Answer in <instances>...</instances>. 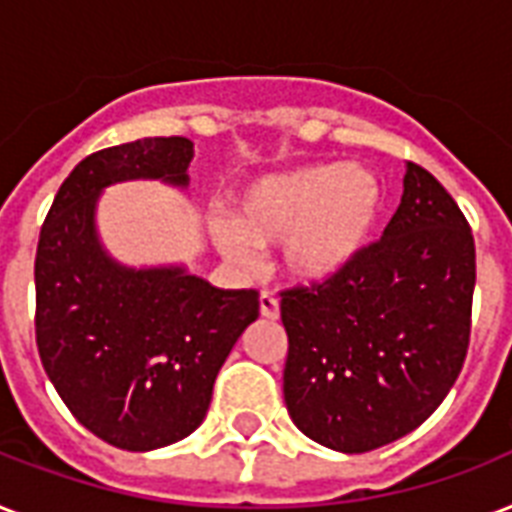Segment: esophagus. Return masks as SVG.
<instances>
[{
    "label": "esophagus",
    "mask_w": 512,
    "mask_h": 512,
    "mask_svg": "<svg viewBox=\"0 0 512 512\" xmlns=\"http://www.w3.org/2000/svg\"><path fill=\"white\" fill-rule=\"evenodd\" d=\"M260 313L271 321L279 319V300H276L271 292H263V295H260Z\"/></svg>",
    "instance_id": "obj_1"
}]
</instances>
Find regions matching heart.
<instances>
[{
    "mask_svg": "<svg viewBox=\"0 0 512 512\" xmlns=\"http://www.w3.org/2000/svg\"><path fill=\"white\" fill-rule=\"evenodd\" d=\"M385 185L374 172L327 162L265 175L236 201V220L212 223L228 263L252 271L257 247L284 241V265L300 281H327L348 268L377 231Z\"/></svg>",
    "mask_w": 512,
    "mask_h": 512,
    "instance_id": "obj_1",
    "label": "heart"
}]
</instances>
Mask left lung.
Segmentation results:
<instances>
[{
	"label": "left lung",
	"mask_w": 512,
	"mask_h": 512,
	"mask_svg": "<svg viewBox=\"0 0 512 512\" xmlns=\"http://www.w3.org/2000/svg\"><path fill=\"white\" fill-rule=\"evenodd\" d=\"M473 287L470 223L444 185L409 162L382 239L332 279L281 292L292 422L345 454L420 428L462 372Z\"/></svg>",
	"instance_id": "8db88e82"
}]
</instances>
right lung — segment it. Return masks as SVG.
I'll return each mask as SVG.
<instances>
[{"label": "right lung", "mask_w": 512, "mask_h": 512, "mask_svg": "<svg viewBox=\"0 0 512 512\" xmlns=\"http://www.w3.org/2000/svg\"><path fill=\"white\" fill-rule=\"evenodd\" d=\"M191 159L185 138L95 151L63 180L39 233L34 327L44 372L84 428L127 452L199 428L220 366L260 313L255 289H217L183 268L130 271L100 249V188L130 177L185 185Z\"/></svg>", "instance_id": "add662e5"}]
</instances>
